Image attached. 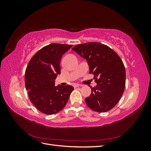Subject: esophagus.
I'll list each match as a JSON object with an SVG mask.
<instances>
[{
  "mask_svg": "<svg viewBox=\"0 0 151 151\" xmlns=\"http://www.w3.org/2000/svg\"><path fill=\"white\" fill-rule=\"evenodd\" d=\"M74 86L76 88V87H81V86H83V85L79 84H74Z\"/></svg>",
  "mask_w": 151,
  "mask_h": 151,
  "instance_id": "1",
  "label": "esophagus"
}]
</instances>
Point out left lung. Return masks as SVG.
I'll list each match as a JSON object with an SVG mask.
<instances>
[{"mask_svg": "<svg viewBox=\"0 0 151 151\" xmlns=\"http://www.w3.org/2000/svg\"><path fill=\"white\" fill-rule=\"evenodd\" d=\"M72 50L87 60L97 83L94 88L90 86L91 94L85 99L86 104L97 112L110 110L125 89L126 73L121 58L109 47L96 42L77 45Z\"/></svg>", "mask_w": 151, "mask_h": 151, "instance_id": "left-lung-1", "label": "left lung"}]
</instances>
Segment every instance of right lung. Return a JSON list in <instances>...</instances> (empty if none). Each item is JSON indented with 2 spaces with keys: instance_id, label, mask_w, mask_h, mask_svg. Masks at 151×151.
<instances>
[{
  "instance_id": "right-lung-1",
  "label": "right lung",
  "mask_w": 151,
  "mask_h": 151,
  "mask_svg": "<svg viewBox=\"0 0 151 151\" xmlns=\"http://www.w3.org/2000/svg\"><path fill=\"white\" fill-rule=\"evenodd\" d=\"M72 45L52 43L40 49L31 58L25 72V86L31 102L46 115L55 114L65 107L74 88L55 86L60 74L63 54Z\"/></svg>"
}]
</instances>
